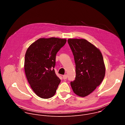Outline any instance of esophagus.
Masks as SVG:
<instances>
[{"mask_svg": "<svg viewBox=\"0 0 125 125\" xmlns=\"http://www.w3.org/2000/svg\"><path fill=\"white\" fill-rule=\"evenodd\" d=\"M67 75H64L63 76V79L64 80H66V79H67Z\"/></svg>", "mask_w": 125, "mask_h": 125, "instance_id": "1", "label": "esophagus"}]
</instances>
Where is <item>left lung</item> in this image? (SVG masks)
I'll return each instance as SVG.
<instances>
[{
    "label": "left lung",
    "instance_id": "8db88e82",
    "mask_svg": "<svg viewBox=\"0 0 125 125\" xmlns=\"http://www.w3.org/2000/svg\"><path fill=\"white\" fill-rule=\"evenodd\" d=\"M76 64L75 80L71 82L74 93L85 97L93 93L102 82L105 66L100 50L86 40L69 39Z\"/></svg>",
    "mask_w": 125,
    "mask_h": 125
}]
</instances>
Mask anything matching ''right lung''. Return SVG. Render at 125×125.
I'll list each match as a JSON object with an SVG mask.
<instances>
[{"label":"right lung","instance_id":"add662e5","mask_svg":"<svg viewBox=\"0 0 125 125\" xmlns=\"http://www.w3.org/2000/svg\"><path fill=\"white\" fill-rule=\"evenodd\" d=\"M66 41L57 38H40L26 51L24 62L26 78L32 91L41 98H49L56 93L61 80L53 68L57 53Z\"/></svg>","mask_w":125,"mask_h":125}]
</instances>
